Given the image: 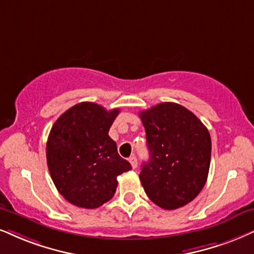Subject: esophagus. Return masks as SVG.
I'll list each match as a JSON object with an SVG mask.
<instances>
[{
    "mask_svg": "<svg viewBox=\"0 0 254 254\" xmlns=\"http://www.w3.org/2000/svg\"><path fill=\"white\" fill-rule=\"evenodd\" d=\"M129 162H130L131 166H132V169H136V168H137L138 160H137V158H136V156H131L130 158H129Z\"/></svg>",
    "mask_w": 254,
    "mask_h": 254,
    "instance_id": "34e87169",
    "label": "esophagus"
}]
</instances>
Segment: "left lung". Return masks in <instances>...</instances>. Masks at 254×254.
Segmentation results:
<instances>
[{
    "instance_id": "8db88e82",
    "label": "left lung",
    "mask_w": 254,
    "mask_h": 254,
    "mask_svg": "<svg viewBox=\"0 0 254 254\" xmlns=\"http://www.w3.org/2000/svg\"><path fill=\"white\" fill-rule=\"evenodd\" d=\"M145 127L150 159L139 179L153 203L165 210L186 205L206 183L211 162V137L190 110L171 102L139 112Z\"/></svg>"
}]
</instances>
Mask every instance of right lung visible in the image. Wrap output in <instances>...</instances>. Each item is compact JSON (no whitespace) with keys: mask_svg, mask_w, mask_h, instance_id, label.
I'll use <instances>...</instances> for the list:
<instances>
[{"mask_svg":"<svg viewBox=\"0 0 254 254\" xmlns=\"http://www.w3.org/2000/svg\"><path fill=\"white\" fill-rule=\"evenodd\" d=\"M120 109L82 102L61 115L47 142V163L56 189L69 203L96 208L114 197L117 177L131 170L109 130Z\"/></svg>","mask_w":254,"mask_h":254,"instance_id":"obj_1","label":"right lung"}]
</instances>
